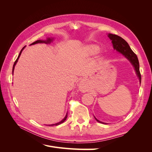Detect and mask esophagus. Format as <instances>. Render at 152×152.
I'll return each instance as SVG.
<instances>
[{"mask_svg":"<svg viewBox=\"0 0 152 152\" xmlns=\"http://www.w3.org/2000/svg\"><path fill=\"white\" fill-rule=\"evenodd\" d=\"M80 87H81V89H83V84H82L80 85Z\"/></svg>","mask_w":152,"mask_h":152,"instance_id":"34e87169","label":"esophagus"}]
</instances>
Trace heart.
I'll return each mask as SVG.
<instances>
[{
    "instance_id": "b5f03b06",
    "label": "heart",
    "mask_w": 152,
    "mask_h": 152,
    "mask_svg": "<svg viewBox=\"0 0 152 152\" xmlns=\"http://www.w3.org/2000/svg\"><path fill=\"white\" fill-rule=\"evenodd\" d=\"M99 46L98 45L94 44H89L86 45L85 46L82 48V53L86 56H91L98 53L99 50ZM101 58V54H98L97 58L99 59Z\"/></svg>"
}]
</instances>
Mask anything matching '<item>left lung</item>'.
Returning a JSON list of instances; mask_svg holds the SVG:
<instances>
[{"label":"left lung","mask_w":152,"mask_h":152,"mask_svg":"<svg viewBox=\"0 0 152 152\" xmlns=\"http://www.w3.org/2000/svg\"><path fill=\"white\" fill-rule=\"evenodd\" d=\"M108 37L109 39L112 40L113 49L115 50H116L118 53L122 54L124 57L126 58L128 60L131 62L133 67L134 68L136 75L137 77H138L139 80L141 83V76L140 72V64L136 54L132 51L126 41L122 37H121L112 34H108ZM94 118L98 122L107 124V123L99 121L95 117Z\"/></svg>","instance_id":"1"}]
</instances>
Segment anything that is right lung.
I'll list each match as a JSON object with an SVG mask.
<instances>
[{
  "mask_svg": "<svg viewBox=\"0 0 152 152\" xmlns=\"http://www.w3.org/2000/svg\"><path fill=\"white\" fill-rule=\"evenodd\" d=\"M53 40H54V38H52V37H48V38H47V39H46V40H36L35 42H33V43H32V44H31L30 45H34V44H39V43L50 44V42H53ZM25 48V46L24 48H23V49L21 50V51H20V53L19 55H18V58L16 59V60L15 61V63H14V65H13V67H12V75H13L14 70H15V65H16V63H17V62H18V59H19V58H20V55H21V53H22V51H23V49H24ZM67 115H68V112H66V114L65 117H64V118L63 119L62 121H61L60 122H58V123H56V124H50V125H48V126H58V125H59V124H62L63 122H65V121H66V118H67Z\"/></svg>",
  "mask_w": 152,
  "mask_h": 152,
  "instance_id": "right-lung-1",
  "label": "right lung"
}]
</instances>
